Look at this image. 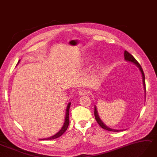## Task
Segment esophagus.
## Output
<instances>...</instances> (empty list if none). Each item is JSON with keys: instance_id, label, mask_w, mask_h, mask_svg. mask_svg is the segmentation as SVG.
<instances>
[{"instance_id": "esophagus-1", "label": "esophagus", "mask_w": 157, "mask_h": 157, "mask_svg": "<svg viewBox=\"0 0 157 157\" xmlns=\"http://www.w3.org/2000/svg\"><path fill=\"white\" fill-rule=\"evenodd\" d=\"M78 94H79L80 96L86 95V94H88V91H87L86 90H85V89H82V90L79 91Z\"/></svg>"}]
</instances>
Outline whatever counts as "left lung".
<instances>
[{
	"label": "left lung",
	"mask_w": 157,
	"mask_h": 157,
	"mask_svg": "<svg viewBox=\"0 0 157 157\" xmlns=\"http://www.w3.org/2000/svg\"><path fill=\"white\" fill-rule=\"evenodd\" d=\"M124 57H125V59L126 61H129V62H131V63H133L134 64L136 65L139 69H140L141 73H142V77H143V86L144 87H145V75H144V72L143 71V69L141 66L140 65V64L138 63V61L136 60L134 58V57L132 56V55H131L129 52H127V51H125L124 52ZM146 91V90H145ZM94 116H95V119L97 121V123L99 124V125L101 127V128H103L104 129H106L108 131H115V132H117V131H121L123 130H116V129H111L108 128V127H107L105 125H104L103 124V122L101 121V120L100 119V117L98 116V112H97V110H96V108L95 107L94 108Z\"/></svg>",
	"instance_id": "1"
}]
</instances>
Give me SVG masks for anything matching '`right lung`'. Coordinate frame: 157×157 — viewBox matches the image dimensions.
Here are the masks:
<instances>
[{
	"label": "right lung",
	"mask_w": 157,
	"mask_h": 157,
	"mask_svg": "<svg viewBox=\"0 0 157 157\" xmlns=\"http://www.w3.org/2000/svg\"><path fill=\"white\" fill-rule=\"evenodd\" d=\"M19 61H18V63H19ZM70 105H71V103H69L68 104V105H67V110H66V116H65V124H64V125H63L61 129L57 133H56V135H53V136H52V137H50L49 138H45V139H41V140H52V139H56V138H58L60 136H61V135L65 132L66 130L67 129V128H68V126H69V108H70Z\"/></svg>",
	"instance_id": "1"
}]
</instances>
